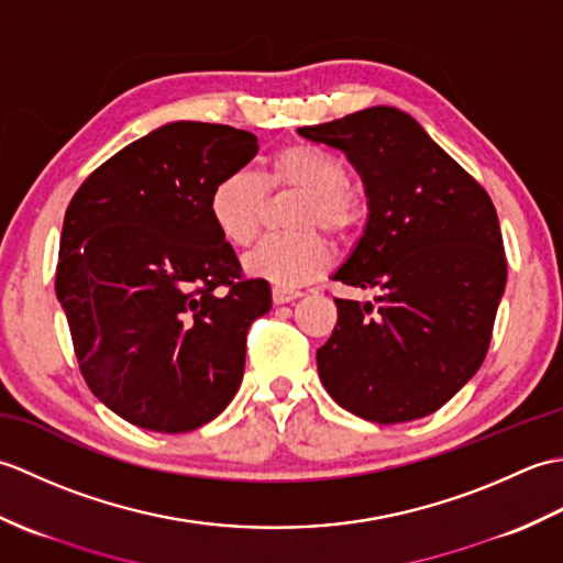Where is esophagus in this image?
<instances>
[{
	"label": "esophagus",
	"instance_id": "34e87169",
	"mask_svg": "<svg viewBox=\"0 0 563 563\" xmlns=\"http://www.w3.org/2000/svg\"><path fill=\"white\" fill-rule=\"evenodd\" d=\"M297 297H302V292H300V290L278 288V285H275V288H273V302H275V305H288V302L297 300Z\"/></svg>",
	"mask_w": 563,
	"mask_h": 563
}]
</instances>
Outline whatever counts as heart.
Returning <instances> with one entry per match:
<instances>
[{
    "label": "heart",
    "instance_id": "b5f03b06",
    "mask_svg": "<svg viewBox=\"0 0 563 563\" xmlns=\"http://www.w3.org/2000/svg\"><path fill=\"white\" fill-rule=\"evenodd\" d=\"M273 188L300 190L305 196L292 214L295 230L305 232L263 239L244 258V268L278 288H300L317 280L331 263V249L314 230L333 236L349 234L363 220V202L351 188L349 172L339 157L297 142L275 152L261 178L232 172L214 184L208 210L227 244L249 246L254 242L266 218V190Z\"/></svg>",
    "mask_w": 563,
    "mask_h": 563
}]
</instances>
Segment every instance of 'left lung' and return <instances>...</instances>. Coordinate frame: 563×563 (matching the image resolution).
I'll return each mask as SVG.
<instances>
[{
  "instance_id": "left-lung-1",
  "label": "left lung",
  "mask_w": 563,
  "mask_h": 563,
  "mask_svg": "<svg viewBox=\"0 0 563 563\" xmlns=\"http://www.w3.org/2000/svg\"><path fill=\"white\" fill-rule=\"evenodd\" d=\"M297 133L343 152L361 176L367 220L333 280L377 292V309L336 300V329L317 351L321 385L365 421L433 413L476 375L492 343L508 275L494 202L391 106Z\"/></svg>"
}]
</instances>
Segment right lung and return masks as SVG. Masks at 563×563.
Segmentation results:
<instances>
[{
    "instance_id": "add662e5",
    "label": "right lung",
    "mask_w": 563,
    "mask_h": 563,
    "mask_svg": "<svg viewBox=\"0 0 563 563\" xmlns=\"http://www.w3.org/2000/svg\"><path fill=\"white\" fill-rule=\"evenodd\" d=\"M256 152L246 130L166 123L103 162L69 202L55 292L84 379L128 423L196 430L242 385L246 331L271 309V285L242 280L208 200Z\"/></svg>"
}]
</instances>
